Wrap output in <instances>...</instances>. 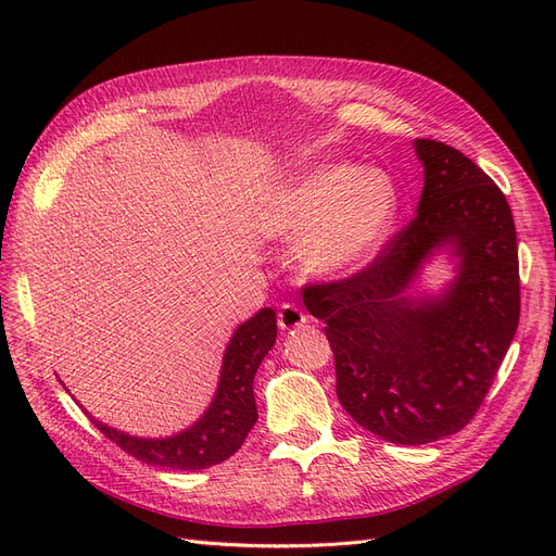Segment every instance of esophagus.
<instances>
[{"mask_svg":"<svg viewBox=\"0 0 556 556\" xmlns=\"http://www.w3.org/2000/svg\"><path fill=\"white\" fill-rule=\"evenodd\" d=\"M306 319H308L306 313L301 311L299 306H294V304H282L280 311H278V327L282 331H292V329L304 327Z\"/></svg>","mask_w":556,"mask_h":556,"instance_id":"obj_1","label":"esophagus"}]
</instances>
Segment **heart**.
Returning <instances> with one entry per match:
<instances>
[{
	"mask_svg": "<svg viewBox=\"0 0 556 556\" xmlns=\"http://www.w3.org/2000/svg\"><path fill=\"white\" fill-rule=\"evenodd\" d=\"M399 190L380 169L319 162L268 192L260 227L301 239L299 260L315 276H345L371 260L396 223Z\"/></svg>",
	"mask_w": 556,
	"mask_h": 556,
	"instance_id": "1",
	"label": "heart"
}]
</instances>
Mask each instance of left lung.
<instances>
[{"mask_svg": "<svg viewBox=\"0 0 556 556\" xmlns=\"http://www.w3.org/2000/svg\"><path fill=\"white\" fill-rule=\"evenodd\" d=\"M425 166L417 215L345 280L308 285L304 304L333 350L336 396L359 427L396 445L462 431L519 325L517 231L508 199L457 148L415 139ZM458 260L441 295L413 298L435 251Z\"/></svg>", "mask_w": 556, "mask_h": 556, "instance_id": "left-lung-1", "label": "left lung"}]
</instances>
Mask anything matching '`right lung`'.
Here are the masks:
<instances>
[{"label":"right lung","instance_id":"right-lung-1","mask_svg":"<svg viewBox=\"0 0 556 556\" xmlns=\"http://www.w3.org/2000/svg\"><path fill=\"white\" fill-rule=\"evenodd\" d=\"M276 313L262 308L233 331L223 357L220 382L208 410L197 422L169 439H139L117 431L88 415L109 441L134 459L172 470H201L223 464L237 452L257 422L255 380L262 359L276 343Z\"/></svg>","mask_w":556,"mask_h":556}]
</instances>
